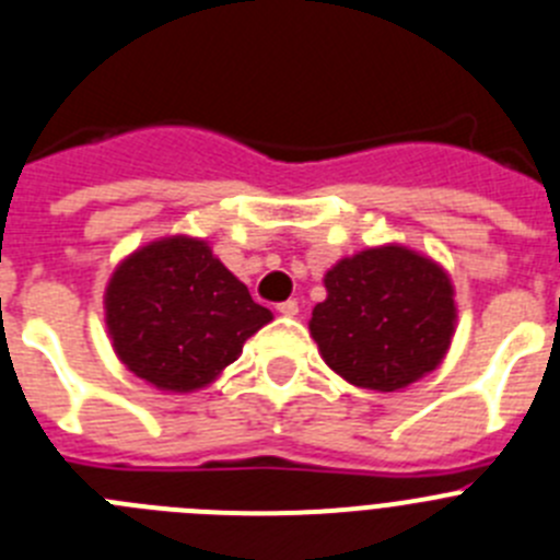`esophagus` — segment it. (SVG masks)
Here are the masks:
<instances>
[{
	"label": "esophagus",
	"mask_w": 560,
	"mask_h": 560,
	"mask_svg": "<svg viewBox=\"0 0 560 560\" xmlns=\"http://www.w3.org/2000/svg\"><path fill=\"white\" fill-rule=\"evenodd\" d=\"M277 314H283V316H296V314H300V305H296V300H285V303L277 305Z\"/></svg>",
	"instance_id": "1"
}]
</instances>
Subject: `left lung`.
I'll return each instance as SVG.
<instances>
[{
	"mask_svg": "<svg viewBox=\"0 0 560 560\" xmlns=\"http://www.w3.org/2000/svg\"><path fill=\"white\" fill-rule=\"evenodd\" d=\"M328 296L311 314L325 364L364 389L395 393L438 368L457 305L434 260L389 244L345 257L325 275Z\"/></svg>",
	"mask_w": 560,
	"mask_h": 560,
	"instance_id": "1",
	"label": "left lung"
}]
</instances>
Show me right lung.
Returning a JSON list of instances; mask_svg holds the SVG:
<instances>
[{"label": "right lung", "instance_id": "right-lung-1", "mask_svg": "<svg viewBox=\"0 0 560 560\" xmlns=\"http://www.w3.org/2000/svg\"><path fill=\"white\" fill-rule=\"evenodd\" d=\"M271 323L207 241L173 235L128 255L106 289L114 353L167 393L207 387Z\"/></svg>", "mask_w": 560, "mask_h": 560}]
</instances>
